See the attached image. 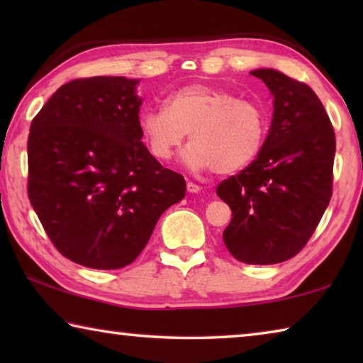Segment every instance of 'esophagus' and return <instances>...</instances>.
I'll list each match as a JSON object with an SVG mask.
<instances>
[{
	"mask_svg": "<svg viewBox=\"0 0 363 363\" xmlns=\"http://www.w3.org/2000/svg\"><path fill=\"white\" fill-rule=\"evenodd\" d=\"M187 190H189L190 194H199L200 190H201V187L199 186V184H195L192 181H187Z\"/></svg>",
	"mask_w": 363,
	"mask_h": 363,
	"instance_id": "esophagus-1",
	"label": "esophagus"
}]
</instances>
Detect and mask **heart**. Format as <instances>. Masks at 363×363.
Returning a JSON list of instances; mask_svg holds the SVG:
<instances>
[{"label": "heart", "instance_id": "heart-1", "mask_svg": "<svg viewBox=\"0 0 363 363\" xmlns=\"http://www.w3.org/2000/svg\"><path fill=\"white\" fill-rule=\"evenodd\" d=\"M139 130L152 155L163 162L173 157L190 133L192 143L184 152V163L194 169L232 174L261 153L269 116L257 101L194 83L167 96L164 108L143 110Z\"/></svg>", "mask_w": 363, "mask_h": 363}]
</instances>
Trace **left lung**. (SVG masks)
<instances>
[{"label": "left lung", "mask_w": 363, "mask_h": 363, "mask_svg": "<svg viewBox=\"0 0 363 363\" xmlns=\"http://www.w3.org/2000/svg\"><path fill=\"white\" fill-rule=\"evenodd\" d=\"M274 96L266 143L253 163L216 189L232 210L223 233L227 250L247 264H277L309 242L333 190L335 131L320 99L306 83L257 69Z\"/></svg>", "instance_id": "8db88e82"}]
</instances>
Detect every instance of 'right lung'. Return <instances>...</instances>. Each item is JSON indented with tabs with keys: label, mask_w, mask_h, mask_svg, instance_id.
I'll return each mask as SVG.
<instances>
[{
	"label": "right lung",
	"mask_w": 363,
	"mask_h": 363,
	"mask_svg": "<svg viewBox=\"0 0 363 363\" xmlns=\"http://www.w3.org/2000/svg\"><path fill=\"white\" fill-rule=\"evenodd\" d=\"M139 79L78 78L51 96L28 134V199L60 255L121 269L157 220L186 196V181L143 144Z\"/></svg>",
	"instance_id": "add662e5"
}]
</instances>
